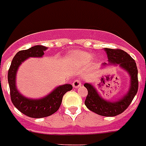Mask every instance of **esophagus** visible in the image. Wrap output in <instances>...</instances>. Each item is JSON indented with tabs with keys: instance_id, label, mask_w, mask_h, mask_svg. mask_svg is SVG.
Segmentation results:
<instances>
[{
	"instance_id": "1",
	"label": "esophagus",
	"mask_w": 146,
	"mask_h": 146,
	"mask_svg": "<svg viewBox=\"0 0 146 146\" xmlns=\"http://www.w3.org/2000/svg\"><path fill=\"white\" fill-rule=\"evenodd\" d=\"M81 86H82V83H81V82H80V80H75V81L73 82V86L74 87V88H76V89H77V88L80 87Z\"/></svg>"
}]
</instances>
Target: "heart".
<instances>
[{"label":"heart","mask_w":146,"mask_h":146,"mask_svg":"<svg viewBox=\"0 0 146 146\" xmlns=\"http://www.w3.org/2000/svg\"><path fill=\"white\" fill-rule=\"evenodd\" d=\"M92 54L89 53L82 52V51H76L70 55V59L73 61L77 63H86L92 59Z\"/></svg>","instance_id":"obj_1"}]
</instances>
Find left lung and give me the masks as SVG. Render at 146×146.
Segmentation results:
<instances>
[{"mask_svg":"<svg viewBox=\"0 0 146 146\" xmlns=\"http://www.w3.org/2000/svg\"><path fill=\"white\" fill-rule=\"evenodd\" d=\"M108 57V64L103 63L102 67L108 65H119L124 70L130 77L129 90L124 96L117 101H107L100 96L91 83H85L88 90V95L85 104L88 108L98 115L104 117H114L123 113L131 104L138 91V70L135 60L130 55L120 49L104 48Z\"/></svg>","mask_w":146,"mask_h":146,"instance_id":"1","label":"left lung"}]
</instances>
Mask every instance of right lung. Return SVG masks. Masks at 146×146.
<instances>
[{
  "label": "right lung",
  "instance_id": "right-lung-1",
  "mask_svg": "<svg viewBox=\"0 0 146 146\" xmlns=\"http://www.w3.org/2000/svg\"><path fill=\"white\" fill-rule=\"evenodd\" d=\"M47 49L48 48L43 45H35L27 50H19L13 57L8 70V83L11 101L21 113L29 117H45L54 113L61 104L64 94L73 89L70 84L59 86L48 95L38 99L28 98L18 91L16 85V77L19 66L29 57H42L44 55V51Z\"/></svg>",
  "mask_w": 146,
  "mask_h": 146
}]
</instances>
